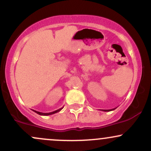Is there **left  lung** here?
Instances as JSON below:
<instances>
[{
    "mask_svg": "<svg viewBox=\"0 0 151 151\" xmlns=\"http://www.w3.org/2000/svg\"><path fill=\"white\" fill-rule=\"evenodd\" d=\"M114 109H116V108L112 109H102L101 111H113Z\"/></svg>",
    "mask_w": 151,
    "mask_h": 151,
    "instance_id": "obj_1",
    "label": "left lung"
}]
</instances>
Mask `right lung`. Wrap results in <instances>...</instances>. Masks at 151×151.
<instances>
[{
    "mask_svg": "<svg viewBox=\"0 0 151 151\" xmlns=\"http://www.w3.org/2000/svg\"><path fill=\"white\" fill-rule=\"evenodd\" d=\"M63 109V107L60 109H58V110L55 111H52V112H50V113H42V112H40V111H35V110H32L33 111L35 112V113H37V114H39V115H41V116H49V115H52V114H54L55 113H58V112L62 110V109Z\"/></svg>",
    "mask_w": 151,
    "mask_h": 151,
    "instance_id": "right-lung-1",
    "label": "right lung"
}]
</instances>
